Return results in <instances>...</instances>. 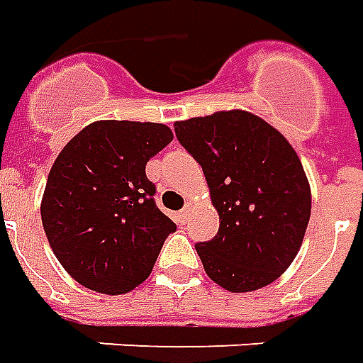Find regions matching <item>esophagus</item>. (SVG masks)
<instances>
[{
    "label": "esophagus",
    "instance_id": "1",
    "mask_svg": "<svg viewBox=\"0 0 363 363\" xmlns=\"http://www.w3.org/2000/svg\"><path fill=\"white\" fill-rule=\"evenodd\" d=\"M191 211H192V204H191V202H186V204H184V208H182L181 213H179V218H181L182 223L186 220V216L191 214Z\"/></svg>",
    "mask_w": 363,
    "mask_h": 363
}]
</instances>
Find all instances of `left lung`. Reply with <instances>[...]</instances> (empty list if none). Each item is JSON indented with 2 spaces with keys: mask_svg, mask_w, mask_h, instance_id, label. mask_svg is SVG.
Instances as JSON below:
<instances>
[{
  "mask_svg": "<svg viewBox=\"0 0 363 363\" xmlns=\"http://www.w3.org/2000/svg\"><path fill=\"white\" fill-rule=\"evenodd\" d=\"M206 177L220 228L196 244L204 272L228 292L272 284L304 240L312 192L294 147L248 111H216L174 123Z\"/></svg>",
  "mask_w": 363,
  "mask_h": 363,
  "instance_id": "left-lung-1",
  "label": "left lung"
}]
</instances>
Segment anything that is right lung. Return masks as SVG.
<instances>
[{
  "instance_id": "obj_1",
  "label": "right lung",
  "mask_w": 363,
  "mask_h": 363,
  "mask_svg": "<svg viewBox=\"0 0 363 363\" xmlns=\"http://www.w3.org/2000/svg\"><path fill=\"white\" fill-rule=\"evenodd\" d=\"M171 140L162 123L95 121L57 155L41 223L53 254L81 286L117 296L149 278L177 224L152 201L145 164Z\"/></svg>"
}]
</instances>
